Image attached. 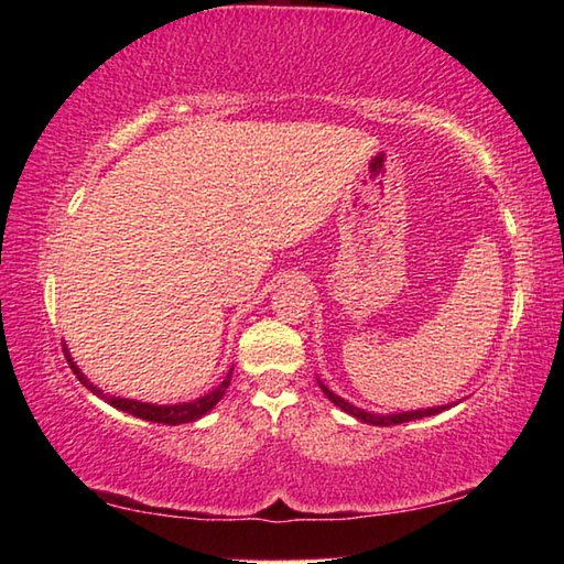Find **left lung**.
Wrapping results in <instances>:
<instances>
[{
  "label": "left lung",
  "mask_w": 564,
  "mask_h": 564,
  "mask_svg": "<svg viewBox=\"0 0 564 564\" xmlns=\"http://www.w3.org/2000/svg\"><path fill=\"white\" fill-rule=\"evenodd\" d=\"M321 390H323V393H326V398L330 400V403H336L340 410H346V413H350L352 417L362 420V423H368V425H398V423H410V420L427 417V415H435V413H441V410H445V405H443V408H427V410H410V413H398V415H373V413H366V410H360V408H356V405H350L348 400L338 398L336 393H330V390H328L326 386H321Z\"/></svg>",
  "instance_id": "obj_1"
}]
</instances>
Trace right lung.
I'll list each match as a JSON object with an SVG mask.
<instances>
[{
    "label": "right lung",
    "mask_w": 564,
    "mask_h": 564,
    "mask_svg": "<svg viewBox=\"0 0 564 564\" xmlns=\"http://www.w3.org/2000/svg\"><path fill=\"white\" fill-rule=\"evenodd\" d=\"M66 356V362H69L74 376L82 380L84 386H87L94 395L99 398H107V403H111L113 408L123 410V413H131L137 417H144V420H151V423H164V425H181V423H194V420H198L202 415H206L208 410H212L218 400L224 398L226 388L231 386V376H226V380L221 386H218L216 390H212V393L204 395V398H196L191 400V403H181V405H151V403H139V400H129V398H113V395H104V390H99L97 386H91L87 378L82 376V370L74 366L69 352H64Z\"/></svg>",
    "instance_id": "obj_1"
}]
</instances>
